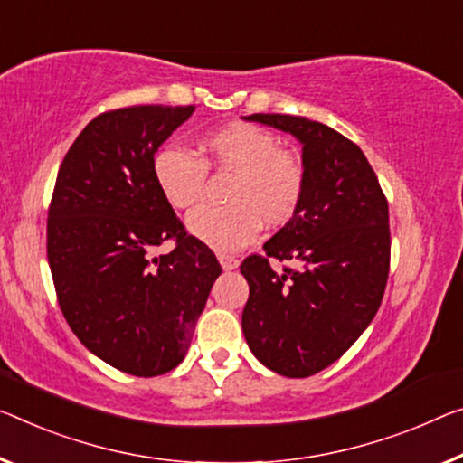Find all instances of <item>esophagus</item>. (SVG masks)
I'll return each mask as SVG.
<instances>
[{
  "mask_svg": "<svg viewBox=\"0 0 463 463\" xmlns=\"http://www.w3.org/2000/svg\"><path fill=\"white\" fill-rule=\"evenodd\" d=\"M219 262H222L223 271H233V269L240 267V260L236 259V256H230V254H217Z\"/></svg>",
  "mask_w": 463,
  "mask_h": 463,
  "instance_id": "obj_1",
  "label": "esophagus"
}]
</instances>
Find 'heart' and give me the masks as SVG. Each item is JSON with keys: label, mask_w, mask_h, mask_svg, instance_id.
Masks as SVG:
<instances>
[{"label": "heart", "mask_w": 463, "mask_h": 463, "mask_svg": "<svg viewBox=\"0 0 463 463\" xmlns=\"http://www.w3.org/2000/svg\"><path fill=\"white\" fill-rule=\"evenodd\" d=\"M204 163L175 145L161 146L153 157V177L174 209L194 207L204 194L207 165L236 174L227 207H201L190 213V236L219 252L240 250L256 240L260 223L279 227L300 207L306 172L300 157L281 151L271 132L252 124H230L203 140Z\"/></svg>", "instance_id": "heart-1"}]
</instances>
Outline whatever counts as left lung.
I'll return each instance as SVG.
<instances>
[{
    "label": "left lung",
    "mask_w": 463,
    "mask_h": 463,
    "mask_svg": "<svg viewBox=\"0 0 463 463\" xmlns=\"http://www.w3.org/2000/svg\"><path fill=\"white\" fill-rule=\"evenodd\" d=\"M302 145L306 190L296 215L241 262L250 296L241 331L256 360L304 379L339 360L379 310L389 275V207L358 145L300 116L241 118ZM269 258L294 260L277 274Z\"/></svg>",
    "instance_id": "obj_1"
}]
</instances>
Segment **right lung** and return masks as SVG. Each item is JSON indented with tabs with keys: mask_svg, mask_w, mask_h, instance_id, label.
I'll list each match as a JSON object with an SVG mask.
<instances>
[{
	"mask_svg": "<svg viewBox=\"0 0 463 463\" xmlns=\"http://www.w3.org/2000/svg\"><path fill=\"white\" fill-rule=\"evenodd\" d=\"M192 111L137 105L97 116L63 157L49 207L47 259L70 329L134 376L180 364L222 275L153 177L155 153ZM169 237L175 250L153 257Z\"/></svg>",
	"mask_w": 463,
	"mask_h": 463,
	"instance_id": "1",
	"label": "right lung"
}]
</instances>
